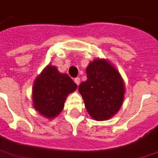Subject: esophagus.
Masks as SVG:
<instances>
[{"instance_id":"34e87169","label":"esophagus","mask_w":158,"mask_h":158,"mask_svg":"<svg viewBox=\"0 0 158 158\" xmlns=\"http://www.w3.org/2000/svg\"><path fill=\"white\" fill-rule=\"evenodd\" d=\"M74 81H75V83L77 84V85H79V84H80V78L79 77H76L74 79Z\"/></svg>"}]
</instances>
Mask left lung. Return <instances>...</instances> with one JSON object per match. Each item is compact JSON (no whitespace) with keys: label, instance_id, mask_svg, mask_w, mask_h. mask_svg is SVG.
<instances>
[{"label":"left lung","instance_id":"left-lung-1","mask_svg":"<svg viewBox=\"0 0 158 158\" xmlns=\"http://www.w3.org/2000/svg\"><path fill=\"white\" fill-rule=\"evenodd\" d=\"M87 80L79 86L86 108L97 121L111 117L124 99V84L119 72L105 60H94L86 68Z\"/></svg>","mask_w":158,"mask_h":158}]
</instances>
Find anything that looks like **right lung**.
<instances>
[{
    "label": "right lung",
    "mask_w": 158,
    "mask_h": 158,
    "mask_svg": "<svg viewBox=\"0 0 158 158\" xmlns=\"http://www.w3.org/2000/svg\"><path fill=\"white\" fill-rule=\"evenodd\" d=\"M77 87L68 75L60 73L55 66H47L34 82V108L48 118L56 117L63 109L67 95Z\"/></svg>",
    "instance_id": "1"
}]
</instances>
